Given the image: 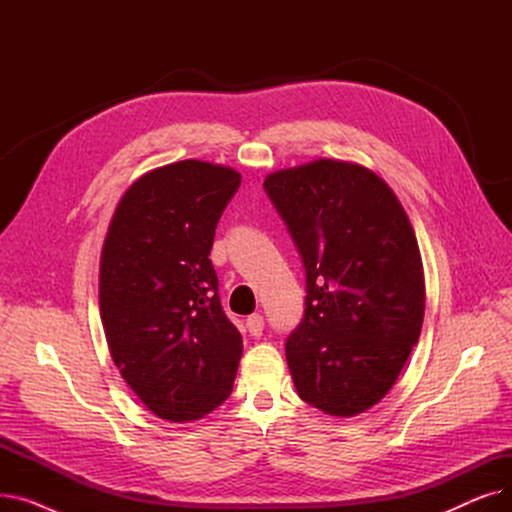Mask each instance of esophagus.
I'll list each match as a JSON object with an SVG mask.
<instances>
[{
    "mask_svg": "<svg viewBox=\"0 0 512 512\" xmlns=\"http://www.w3.org/2000/svg\"><path fill=\"white\" fill-rule=\"evenodd\" d=\"M263 326H265V321H263V317L259 313H255V315H251L247 319V330H249V334L253 338H259L263 334Z\"/></svg>",
    "mask_w": 512,
    "mask_h": 512,
    "instance_id": "1",
    "label": "esophagus"
}]
</instances>
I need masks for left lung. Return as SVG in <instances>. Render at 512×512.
<instances>
[{
    "instance_id": "1",
    "label": "left lung",
    "mask_w": 512,
    "mask_h": 512,
    "mask_svg": "<svg viewBox=\"0 0 512 512\" xmlns=\"http://www.w3.org/2000/svg\"><path fill=\"white\" fill-rule=\"evenodd\" d=\"M307 272L305 317L286 342L299 396L348 419L390 392L419 340L425 278L415 230L390 184L319 157L263 180Z\"/></svg>"
}]
</instances>
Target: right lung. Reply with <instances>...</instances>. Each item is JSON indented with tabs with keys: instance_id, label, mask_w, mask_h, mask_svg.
Returning <instances> with one entry per match:
<instances>
[{
	"instance_id": "obj_1",
	"label": "right lung",
	"mask_w": 512,
	"mask_h": 512,
	"mask_svg": "<svg viewBox=\"0 0 512 512\" xmlns=\"http://www.w3.org/2000/svg\"><path fill=\"white\" fill-rule=\"evenodd\" d=\"M234 168L201 159L159 166L120 197L101 249L99 311L107 348L143 405L188 423L230 396L242 338L209 259L236 188Z\"/></svg>"
}]
</instances>
